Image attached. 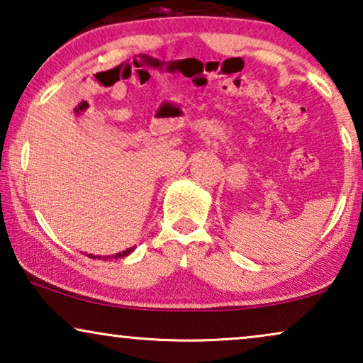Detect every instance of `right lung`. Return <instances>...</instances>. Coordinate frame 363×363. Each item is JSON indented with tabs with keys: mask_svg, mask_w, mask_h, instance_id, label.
<instances>
[{
	"mask_svg": "<svg viewBox=\"0 0 363 363\" xmlns=\"http://www.w3.org/2000/svg\"><path fill=\"white\" fill-rule=\"evenodd\" d=\"M133 250H135V246L133 247H128V250H125V251H122V252H117V255H112V256H94V255H89V257H92V259H118V257H125V256H128L130 255V252H133Z\"/></svg>",
	"mask_w": 363,
	"mask_h": 363,
	"instance_id": "1",
	"label": "right lung"
}]
</instances>
